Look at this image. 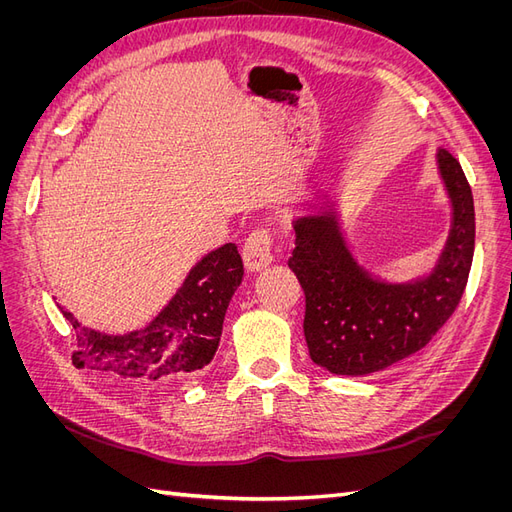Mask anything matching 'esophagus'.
I'll use <instances>...</instances> for the list:
<instances>
[{"label":"esophagus","instance_id":"1","mask_svg":"<svg viewBox=\"0 0 512 512\" xmlns=\"http://www.w3.org/2000/svg\"><path fill=\"white\" fill-rule=\"evenodd\" d=\"M243 262L247 271H262L273 262V232L262 226L250 232L243 245Z\"/></svg>","mask_w":512,"mask_h":512}]
</instances>
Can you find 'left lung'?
Segmentation results:
<instances>
[{
	"label": "left lung",
	"instance_id": "left-lung-1",
	"mask_svg": "<svg viewBox=\"0 0 512 512\" xmlns=\"http://www.w3.org/2000/svg\"><path fill=\"white\" fill-rule=\"evenodd\" d=\"M438 166L453 203L444 252L425 280L384 284L352 258L333 211L294 220L288 267L305 292V342L331 374L367 376L425 348L453 316L474 256V198L461 164L446 149Z\"/></svg>",
	"mask_w": 512,
	"mask_h": 512
}]
</instances>
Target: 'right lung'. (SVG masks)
Instances as JSON below:
<instances>
[{
  "label": "right lung",
  "mask_w": 512,
  "mask_h": 512,
  "mask_svg": "<svg viewBox=\"0 0 512 512\" xmlns=\"http://www.w3.org/2000/svg\"><path fill=\"white\" fill-rule=\"evenodd\" d=\"M241 277L243 260L237 245L218 247L190 271L173 301L147 329L128 335H106L81 327L61 307L79 342L72 363L132 384L200 371L218 350L226 309Z\"/></svg>",
  "instance_id": "obj_1"
}]
</instances>
